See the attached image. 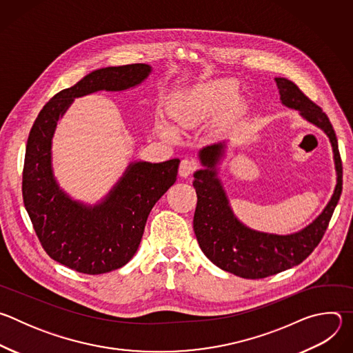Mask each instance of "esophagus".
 Listing matches in <instances>:
<instances>
[{
	"label": "esophagus",
	"mask_w": 353,
	"mask_h": 353,
	"mask_svg": "<svg viewBox=\"0 0 353 353\" xmlns=\"http://www.w3.org/2000/svg\"><path fill=\"white\" fill-rule=\"evenodd\" d=\"M196 169V163L192 159H183L180 162V168H179V174L181 177H188L190 174H192V172Z\"/></svg>",
	"instance_id": "obj_1"
}]
</instances>
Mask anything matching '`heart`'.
<instances>
[{"label":"heart","mask_w":353,"mask_h":353,"mask_svg":"<svg viewBox=\"0 0 353 353\" xmlns=\"http://www.w3.org/2000/svg\"><path fill=\"white\" fill-rule=\"evenodd\" d=\"M212 100V90L211 89H196L191 92L187 97L183 109L177 113V120L181 127L192 125L201 116L205 113L210 103ZM161 132L168 138H174L176 131L165 121L159 123Z\"/></svg>","instance_id":"b5f03b06"}]
</instances>
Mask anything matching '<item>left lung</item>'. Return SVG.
Here are the masks:
<instances>
[{"label":"left lung","instance_id":"left-lung-1","mask_svg":"<svg viewBox=\"0 0 353 353\" xmlns=\"http://www.w3.org/2000/svg\"><path fill=\"white\" fill-rule=\"evenodd\" d=\"M281 103L316 125L330 138L336 172L334 194L323 212L306 228L289 234H276L251 229L233 212L223 184L219 165L226 152V142L203 148L198 158L204 169L194 173L196 192L194 233L203 253L221 270L245 279L275 275L305 261L321 241L342 191V162L335 131L327 114L292 81L275 78Z\"/></svg>","mask_w":353,"mask_h":353}]
</instances>
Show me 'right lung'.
<instances>
[{
    "label": "right lung",
    "instance_id": "1",
    "mask_svg": "<svg viewBox=\"0 0 353 353\" xmlns=\"http://www.w3.org/2000/svg\"><path fill=\"white\" fill-rule=\"evenodd\" d=\"M150 72L148 64L94 70L50 99L30 130L22 177L23 204L46 253L77 272L106 274L134 257L148 215L174 184L180 161L131 162L105 198L85 204L71 198L54 176L52 145L57 123L77 97L135 88Z\"/></svg>",
    "mask_w": 353,
    "mask_h": 353
}]
</instances>
